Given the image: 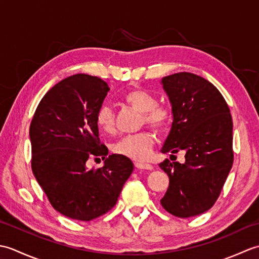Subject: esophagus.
<instances>
[{
    "label": "esophagus",
    "mask_w": 259,
    "mask_h": 259,
    "mask_svg": "<svg viewBox=\"0 0 259 259\" xmlns=\"http://www.w3.org/2000/svg\"><path fill=\"white\" fill-rule=\"evenodd\" d=\"M136 168L138 169H145V170H152L153 166L150 163H146V162H136L135 163Z\"/></svg>",
    "instance_id": "esophagus-1"
}]
</instances>
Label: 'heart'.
I'll use <instances>...</instances> for the list:
<instances>
[{
    "instance_id": "obj_1",
    "label": "heart",
    "mask_w": 259,
    "mask_h": 259,
    "mask_svg": "<svg viewBox=\"0 0 259 259\" xmlns=\"http://www.w3.org/2000/svg\"><path fill=\"white\" fill-rule=\"evenodd\" d=\"M123 101L142 113V123L156 131H162L170 122V112L166 108L157 106V99L144 89H133L123 96ZM97 124L104 134H113L115 130L114 113L111 107L103 104L97 112ZM155 139L149 133L126 136L114 145L113 151L118 155L135 160H146L150 156Z\"/></svg>"
}]
</instances>
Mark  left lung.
<instances>
[{"label": "left lung", "instance_id": "8db88e82", "mask_svg": "<svg viewBox=\"0 0 259 259\" xmlns=\"http://www.w3.org/2000/svg\"><path fill=\"white\" fill-rule=\"evenodd\" d=\"M161 84L172 112L161 152L186 155L184 163H159L169 177L160 202L174 216L188 218L212 207L233 167V119L222 93L199 75L175 73Z\"/></svg>", "mask_w": 259, "mask_h": 259}]
</instances>
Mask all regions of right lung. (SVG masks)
Segmentation results:
<instances>
[{
  "label": "right lung",
  "instance_id": "1",
  "mask_svg": "<svg viewBox=\"0 0 259 259\" xmlns=\"http://www.w3.org/2000/svg\"><path fill=\"white\" fill-rule=\"evenodd\" d=\"M109 90L97 76L71 75L46 93L30 125L33 175L53 208L75 221L109 211L134 171L128 157L108 156L99 139L97 112ZM90 156H101L104 166L88 168Z\"/></svg>",
  "mask_w": 259,
  "mask_h": 259
}]
</instances>
